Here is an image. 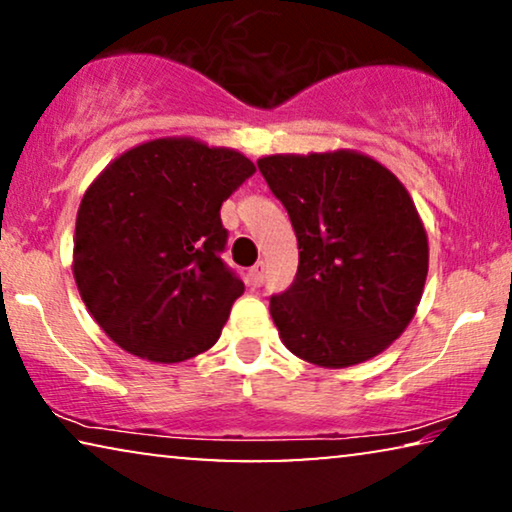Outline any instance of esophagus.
I'll return each instance as SVG.
<instances>
[{
	"label": "esophagus",
	"instance_id": "obj_1",
	"mask_svg": "<svg viewBox=\"0 0 512 512\" xmlns=\"http://www.w3.org/2000/svg\"><path fill=\"white\" fill-rule=\"evenodd\" d=\"M265 279V263L258 261L254 268H249V284L251 286H261Z\"/></svg>",
	"mask_w": 512,
	"mask_h": 512
}]
</instances>
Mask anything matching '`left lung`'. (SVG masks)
Here are the masks:
<instances>
[{"label": "left lung", "mask_w": 512, "mask_h": 512, "mask_svg": "<svg viewBox=\"0 0 512 512\" xmlns=\"http://www.w3.org/2000/svg\"><path fill=\"white\" fill-rule=\"evenodd\" d=\"M298 237V272L270 298L284 347L319 368L382 354L415 317L429 237L408 188L354 149L258 158Z\"/></svg>", "instance_id": "1"}]
</instances>
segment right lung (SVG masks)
I'll list each match as a JSON object with an SVG mask.
<instances>
[{
	"instance_id": "obj_1",
	"label": "right lung",
	"mask_w": 512,
	"mask_h": 512,
	"mask_svg": "<svg viewBox=\"0 0 512 512\" xmlns=\"http://www.w3.org/2000/svg\"><path fill=\"white\" fill-rule=\"evenodd\" d=\"M256 167L195 137H158L111 160L76 212L72 272L97 326L153 363L219 340L244 284L221 261V205Z\"/></svg>"
}]
</instances>
